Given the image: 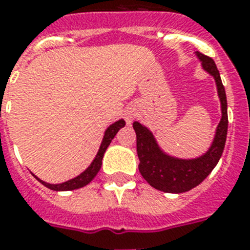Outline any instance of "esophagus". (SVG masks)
I'll return each instance as SVG.
<instances>
[{"mask_svg":"<svg viewBox=\"0 0 250 250\" xmlns=\"http://www.w3.org/2000/svg\"><path fill=\"white\" fill-rule=\"evenodd\" d=\"M133 118H135V114H133L132 111H128V113L125 114V121H127V123H128V125L133 121Z\"/></svg>","mask_w":250,"mask_h":250,"instance_id":"34e87169","label":"esophagus"}]
</instances>
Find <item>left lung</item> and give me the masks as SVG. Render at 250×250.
<instances>
[{
  "label": "left lung",
  "instance_id": "obj_1",
  "mask_svg": "<svg viewBox=\"0 0 250 250\" xmlns=\"http://www.w3.org/2000/svg\"><path fill=\"white\" fill-rule=\"evenodd\" d=\"M197 57L201 60L202 67L214 76L222 105V119L209 150L204 156L194 160H179L167 156L157 145L152 132L139 122H133V129L136 132L137 156L140 160L139 171L153 188L167 193H183L204 182V179L217 166L225 149L229 128L225 86L222 84L221 75L214 61L198 52Z\"/></svg>",
  "mask_w": 250,
  "mask_h": 250
}]
</instances>
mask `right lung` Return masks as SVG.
Listing matches in <instances>:
<instances>
[{"label": "right lung", "mask_w": 250, "mask_h": 250, "mask_svg": "<svg viewBox=\"0 0 250 250\" xmlns=\"http://www.w3.org/2000/svg\"><path fill=\"white\" fill-rule=\"evenodd\" d=\"M125 122L123 121V119H121V121L115 122L114 125H111L109 128L106 129L105 136H104V139H102L101 146H100V149H98L97 156H96V158L93 160V162L90 164V166L88 167L84 172H82L79 176H76V178L71 179V180H68V182L62 183V184H49V183H45L42 182V180H40V179L37 178V176H35V175H33V176H35V178H36L41 184H44L46 188L53 190H72V189H78V188H82V187L86 186L88 183L92 182V179H93L94 176L97 175L98 171H100L102 165V157H104V153L106 152V149H107V146L110 145V143H111V140L114 139V136L117 135L118 131H119L122 127H125Z\"/></svg>", "instance_id": "add662e5"}]
</instances>
